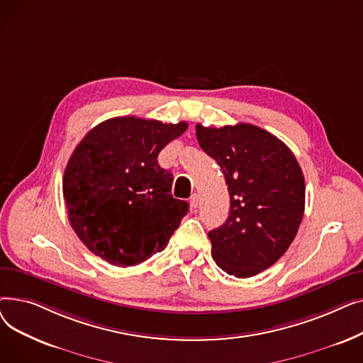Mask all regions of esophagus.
<instances>
[{
	"mask_svg": "<svg viewBox=\"0 0 363 363\" xmlns=\"http://www.w3.org/2000/svg\"><path fill=\"white\" fill-rule=\"evenodd\" d=\"M189 203H191V207H193V208H197L199 204H200V197H199V194H193L191 199H189Z\"/></svg>",
	"mask_w": 363,
	"mask_h": 363,
	"instance_id": "obj_1",
	"label": "esophagus"
}]
</instances>
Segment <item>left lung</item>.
<instances>
[{
	"mask_svg": "<svg viewBox=\"0 0 363 363\" xmlns=\"http://www.w3.org/2000/svg\"><path fill=\"white\" fill-rule=\"evenodd\" d=\"M197 141L218 162L231 197L230 216L208 233L226 274L249 278L287 252L304 213V178L293 151L252 123L196 126Z\"/></svg>",
	"mask_w": 363,
	"mask_h": 363,
	"instance_id": "obj_1",
	"label": "left lung"
}]
</instances>
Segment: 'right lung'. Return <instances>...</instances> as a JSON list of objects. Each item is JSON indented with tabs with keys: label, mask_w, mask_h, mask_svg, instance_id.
<instances>
[{
	"label": "right lung",
	"mask_w": 363,
	"mask_h": 363,
	"mask_svg": "<svg viewBox=\"0 0 363 363\" xmlns=\"http://www.w3.org/2000/svg\"><path fill=\"white\" fill-rule=\"evenodd\" d=\"M186 128V122L113 118L74 148L63 197L73 231L95 256L126 268L167 245L188 203L172 197L174 178L157 156Z\"/></svg>",
	"instance_id": "obj_1"
}]
</instances>
